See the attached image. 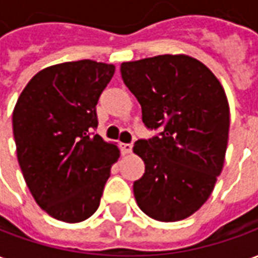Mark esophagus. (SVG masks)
<instances>
[{
    "label": "esophagus",
    "mask_w": 258,
    "mask_h": 258,
    "mask_svg": "<svg viewBox=\"0 0 258 258\" xmlns=\"http://www.w3.org/2000/svg\"><path fill=\"white\" fill-rule=\"evenodd\" d=\"M121 151L124 153H131V151H133V144H121Z\"/></svg>",
    "instance_id": "esophagus-1"
}]
</instances>
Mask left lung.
Masks as SVG:
<instances>
[{"mask_svg": "<svg viewBox=\"0 0 258 258\" xmlns=\"http://www.w3.org/2000/svg\"><path fill=\"white\" fill-rule=\"evenodd\" d=\"M120 70L146 127H162L133 148L145 163L134 182L137 205L157 221L188 218L210 198L224 167L229 133L224 87L206 64L184 53L123 62Z\"/></svg>", "mask_w": 258, "mask_h": 258, "instance_id": "obj_1", "label": "left lung"}]
</instances>
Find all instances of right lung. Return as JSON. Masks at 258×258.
Wrapping results in <instances>:
<instances>
[{"label":"right lung","mask_w":258,"mask_h":258,"mask_svg":"<svg viewBox=\"0 0 258 258\" xmlns=\"http://www.w3.org/2000/svg\"><path fill=\"white\" fill-rule=\"evenodd\" d=\"M114 64L90 59L42 69L27 83L12 114L16 155L36 203L59 221L81 222L101 203L116 144L92 134L96 103Z\"/></svg>","instance_id":"right-lung-1"}]
</instances>
